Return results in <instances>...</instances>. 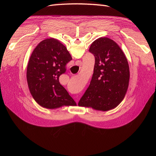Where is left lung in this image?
<instances>
[{"label": "left lung", "instance_id": "obj_1", "mask_svg": "<svg viewBox=\"0 0 156 156\" xmlns=\"http://www.w3.org/2000/svg\"><path fill=\"white\" fill-rule=\"evenodd\" d=\"M89 51L95 57L94 73L78 105L97 111H109L124 100L128 88L127 60L119 45L106 37L94 41Z\"/></svg>", "mask_w": 156, "mask_h": 156}]
</instances>
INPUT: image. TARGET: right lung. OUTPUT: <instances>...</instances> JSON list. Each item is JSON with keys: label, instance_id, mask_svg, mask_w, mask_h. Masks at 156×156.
<instances>
[{"label": "right lung", "instance_id": "add662e5", "mask_svg": "<svg viewBox=\"0 0 156 156\" xmlns=\"http://www.w3.org/2000/svg\"><path fill=\"white\" fill-rule=\"evenodd\" d=\"M72 60L67 48L54 38L41 41L33 51L27 69V79L31 95L47 108L75 106L76 103L59 82L66 66Z\"/></svg>", "mask_w": 156, "mask_h": 156}]
</instances>
